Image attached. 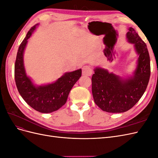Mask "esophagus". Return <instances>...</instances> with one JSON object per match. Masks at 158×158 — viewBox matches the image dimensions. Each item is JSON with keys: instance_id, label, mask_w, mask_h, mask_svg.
I'll use <instances>...</instances> for the list:
<instances>
[{"instance_id": "1", "label": "esophagus", "mask_w": 158, "mask_h": 158, "mask_svg": "<svg viewBox=\"0 0 158 158\" xmlns=\"http://www.w3.org/2000/svg\"><path fill=\"white\" fill-rule=\"evenodd\" d=\"M93 70L89 66H84L82 68V75L89 76L92 74Z\"/></svg>"}]
</instances>
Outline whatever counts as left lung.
Returning a JSON list of instances; mask_svg holds the SVG:
<instances>
[{
    "instance_id": "left-lung-1",
    "label": "left lung",
    "mask_w": 158,
    "mask_h": 158,
    "mask_svg": "<svg viewBox=\"0 0 158 158\" xmlns=\"http://www.w3.org/2000/svg\"><path fill=\"white\" fill-rule=\"evenodd\" d=\"M126 37L138 55L132 76L123 78L95 67L92 77L94 102L108 113H123L131 109L144 94L150 80V60L146 44L132 27L128 28Z\"/></svg>"
}]
</instances>
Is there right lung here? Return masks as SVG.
Masks as SVG:
<instances>
[{"label": "right lung", "instance_id": "add662e5", "mask_svg": "<svg viewBox=\"0 0 158 158\" xmlns=\"http://www.w3.org/2000/svg\"><path fill=\"white\" fill-rule=\"evenodd\" d=\"M36 25L27 32L19 47L14 66V78L19 93L24 101L36 111L49 113L57 111L64 106L70 91L82 76V70L66 73L55 82L37 85L27 76L23 64V53L27 40L36 29Z\"/></svg>", "mask_w": 158, "mask_h": 158}]
</instances>
